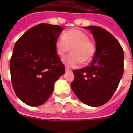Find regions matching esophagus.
Masks as SVG:
<instances>
[{"label": "esophagus", "mask_w": 133, "mask_h": 133, "mask_svg": "<svg viewBox=\"0 0 133 133\" xmlns=\"http://www.w3.org/2000/svg\"><path fill=\"white\" fill-rule=\"evenodd\" d=\"M65 69H66V72H71V71H72V70H71L70 69H69L68 67H66V68H65Z\"/></svg>", "instance_id": "obj_1"}]
</instances>
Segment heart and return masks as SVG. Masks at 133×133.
Masks as SVG:
<instances>
[{"instance_id":"obj_1","label":"heart","mask_w":133,"mask_h":133,"mask_svg":"<svg viewBox=\"0 0 133 133\" xmlns=\"http://www.w3.org/2000/svg\"><path fill=\"white\" fill-rule=\"evenodd\" d=\"M57 54L63 58L71 49V54L63 59L64 64L69 67H77L81 63L87 64L94 58L96 46L89 35L78 29H72L65 32L55 42Z\"/></svg>"}]
</instances>
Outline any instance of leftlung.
<instances>
[{
    "label": "left lung",
    "instance_id": "obj_1",
    "mask_svg": "<svg viewBox=\"0 0 133 133\" xmlns=\"http://www.w3.org/2000/svg\"><path fill=\"white\" fill-rule=\"evenodd\" d=\"M93 35L96 52L89 66L73 70L74 93L85 104L99 107L108 102L124 72V51L115 37L98 26L84 27Z\"/></svg>",
    "mask_w": 133,
    "mask_h": 133
}]
</instances>
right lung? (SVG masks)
<instances>
[{
  "label": "right lung",
  "instance_id": "add662e5",
  "mask_svg": "<svg viewBox=\"0 0 133 133\" xmlns=\"http://www.w3.org/2000/svg\"><path fill=\"white\" fill-rule=\"evenodd\" d=\"M62 30L58 25L40 23L15 44L9 64L11 81L16 95L26 104H44L52 93L55 82L65 72L55 49Z\"/></svg>",
  "mask_w": 133,
  "mask_h": 133
}]
</instances>
